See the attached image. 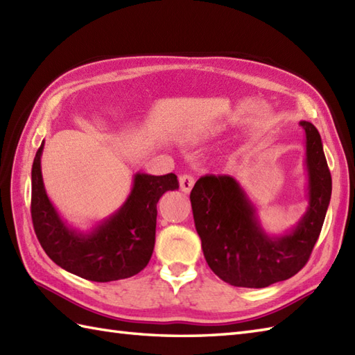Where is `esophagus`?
<instances>
[{
    "label": "esophagus",
    "mask_w": 355,
    "mask_h": 355,
    "mask_svg": "<svg viewBox=\"0 0 355 355\" xmlns=\"http://www.w3.org/2000/svg\"><path fill=\"white\" fill-rule=\"evenodd\" d=\"M195 184V178L189 173H183L180 175V189H182L184 193H189L192 191V187Z\"/></svg>",
    "instance_id": "1"
}]
</instances>
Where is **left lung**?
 <instances>
[{
    "mask_svg": "<svg viewBox=\"0 0 355 355\" xmlns=\"http://www.w3.org/2000/svg\"><path fill=\"white\" fill-rule=\"evenodd\" d=\"M306 210L293 229L270 235L238 180L206 175L195 183L191 205L201 248L214 273L233 286L263 288L302 268L318 241L331 200V173L319 131L306 120Z\"/></svg>",
    "mask_w": 355,
    "mask_h": 355,
    "instance_id": "8db88e82",
    "label": "left lung"
}]
</instances>
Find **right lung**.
<instances>
[{
  "mask_svg": "<svg viewBox=\"0 0 355 355\" xmlns=\"http://www.w3.org/2000/svg\"><path fill=\"white\" fill-rule=\"evenodd\" d=\"M42 149L44 141L32 166V221L44 252L61 268L88 281L111 282L137 275L154 252L157 202L164 192L178 189L175 173L137 172L120 209L82 232L62 220L45 192Z\"/></svg>",
  "mask_w": 355,
  "mask_h": 355,
  "instance_id": "add662e5",
  "label": "right lung"
}]
</instances>
